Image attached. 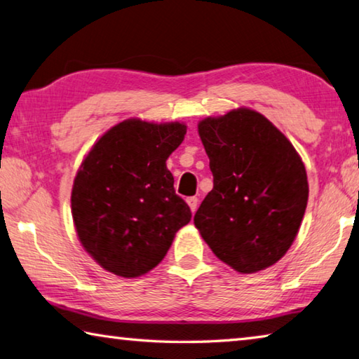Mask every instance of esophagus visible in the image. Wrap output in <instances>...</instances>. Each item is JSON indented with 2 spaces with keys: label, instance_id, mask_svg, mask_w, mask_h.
Instances as JSON below:
<instances>
[{
  "label": "esophagus",
  "instance_id": "34e87169",
  "mask_svg": "<svg viewBox=\"0 0 359 359\" xmlns=\"http://www.w3.org/2000/svg\"><path fill=\"white\" fill-rule=\"evenodd\" d=\"M186 202H187V205H189V208H191L192 212L197 211V206H198V198L197 197H187Z\"/></svg>",
  "mask_w": 359,
  "mask_h": 359
}]
</instances>
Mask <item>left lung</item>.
I'll list each match as a JSON object with an SVG mask.
<instances>
[{
	"label": "left lung",
	"mask_w": 359,
	"mask_h": 359,
	"mask_svg": "<svg viewBox=\"0 0 359 359\" xmlns=\"http://www.w3.org/2000/svg\"><path fill=\"white\" fill-rule=\"evenodd\" d=\"M198 135L215 178L194 216L200 235L238 273L273 266L297 238L309 198L298 151L248 107L203 118Z\"/></svg>",
	"instance_id": "obj_1"
}]
</instances>
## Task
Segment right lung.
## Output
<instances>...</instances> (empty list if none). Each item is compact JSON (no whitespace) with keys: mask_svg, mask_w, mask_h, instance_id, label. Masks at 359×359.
Masks as SVG:
<instances>
[{"mask_svg":"<svg viewBox=\"0 0 359 359\" xmlns=\"http://www.w3.org/2000/svg\"><path fill=\"white\" fill-rule=\"evenodd\" d=\"M184 123L129 118L105 132L75 175L71 211L81 246L105 271L138 278L162 262L191 210L175 194L167 159Z\"/></svg>","mask_w":359,"mask_h":359,"instance_id":"right-lung-1","label":"right lung"}]
</instances>
